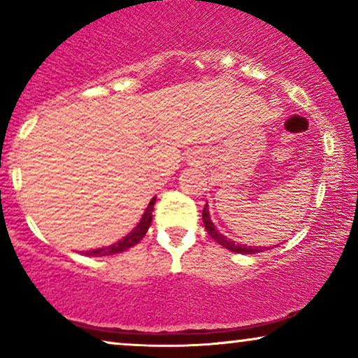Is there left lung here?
<instances>
[{"label": "left lung", "mask_w": 358, "mask_h": 358, "mask_svg": "<svg viewBox=\"0 0 358 358\" xmlns=\"http://www.w3.org/2000/svg\"><path fill=\"white\" fill-rule=\"evenodd\" d=\"M202 220H203V224H205V229H207L210 236H212L215 241H217L220 246L229 249L231 252H238V254H257V252H262V251H267V249H272L275 248L277 244H273V246H248V244H241V243H234L231 239L224 236L218 231L217 228H215V224L212 222V218H210V212H208V205H205L203 212H202Z\"/></svg>", "instance_id": "8db88e82"}]
</instances>
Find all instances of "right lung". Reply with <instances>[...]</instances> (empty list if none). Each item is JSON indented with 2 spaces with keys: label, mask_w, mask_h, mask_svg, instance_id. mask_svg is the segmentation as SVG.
<instances>
[{
  "label": "right lung",
  "mask_w": 358,
  "mask_h": 358,
  "mask_svg": "<svg viewBox=\"0 0 358 358\" xmlns=\"http://www.w3.org/2000/svg\"><path fill=\"white\" fill-rule=\"evenodd\" d=\"M155 202H156V197H153L150 200L148 207H146L145 213L141 215V220L138 223H136V227L131 229V231L124 236L119 241L110 244V246L107 248H99V249H92V251H87L86 256H92V257H102V256H112V254H119V252H124L127 251L129 248H134L135 244H138L143 236L148 231L150 224H151V220H153V207H155Z\"/></svg>",
  "instance_id": "right-lung-1"
}]
</instances>
